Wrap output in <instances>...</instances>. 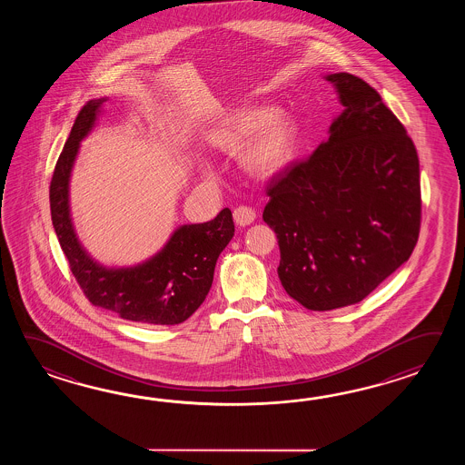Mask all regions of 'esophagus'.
Wrapping results in <instances>:
<instances>
[{
  "instance_id": "1",
  "label": "esophagus",
  "mask_w": 465,
  "mask_h": 465,
  "mask_svg": "<svg viewBox=\"0 0 465 465\" xmlns=\"http://www.w3.org/2000/svg\"><path fill=\"white\" fill-rule=\"evenodd\" d=\"M232 216H234V223H236L237 226L244 228V226H249V224H252V223H254V219H256V213H254V209L252 208L239 206V208L234 209Z\"/></svg>"
}]
</instances>
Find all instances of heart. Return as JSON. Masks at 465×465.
Wrapping results in <instances>:
<instances>
[{
    "instance_id": "heart-1",
    "label": "heart",
    "mask_w": 465,
    "mask_h": 465,
    "mask_svg": "<svg viewBox=\"0 0 465 465\" xmlns=\"http://www.w3.org/2000/svg\"><path fill=\"white\" fill-rule=\"evenodd\" d=\"M211 144L228 156H241L251 176L272 179L282 174L296 158L301 129L291 114L271 106H252L239 111L211 133ZM199 169L208 164L199 161Z\"/></svg>"
}]
</instances>
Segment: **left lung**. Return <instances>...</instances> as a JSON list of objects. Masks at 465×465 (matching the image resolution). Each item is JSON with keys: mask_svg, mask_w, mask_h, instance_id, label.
Masks as SVG:
<instances>
[{"mask_svg": "<svg viewBox=\"0 0 465 465\" xmlns=\"http://www.w3.org/2000/svg\"><path fill=\"white\" fill-rule=\"evenodd\" d=\"M324 78L342 111L312 156L271 183L262 213L281 284L311 311L361 302L411 257L420 228L412 139L366 81Z\"/></svg>", "mask_w": 465, "mask_h": 465, "instance_id": "left-lung-1", "label": "left lung"}]
</instances>
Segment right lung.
Here are the masks:
<instances>
[{
	"mask_svg": "<svg viewBox=\"0 0 465 465\" xmlns=\"http://www.w3.org/2000/svg\"><path fill=\"white\" fill-rule=\"evenodd\" d=\"M106 101L91 99L83 106L61 151L50 186L53 228L91 304L141 324H181L208 296L219 254L234 236L232 213L224 208L213 221L179 226L161 251L136 266L108 267L91 256L71 218L70 181L81 141L96 126Z\"/></svg>",
	"mask_w": 465,
	"mask_h": 465,
	"instance_id": "obj_1",
	"label": "right lung"
}]
</instances>
